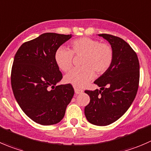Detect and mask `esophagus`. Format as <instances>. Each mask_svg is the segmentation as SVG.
<instances>
[{
    "instance_id": "esophagus-1",
    "label": "esophagus",
    "mask_w": 151,
    "mask_h": 151,
    "mask_svg": "<svg viewBox=\"0 0 151 151\" xmlns=\"http://www.w3.org/2000/svg\"><path fill=\"white\" fill-rule=\"evenodd\" d=\"M74 91L77 94H80V93H83V90L78 88H74Z\"/></svg>"
}]
</instances>
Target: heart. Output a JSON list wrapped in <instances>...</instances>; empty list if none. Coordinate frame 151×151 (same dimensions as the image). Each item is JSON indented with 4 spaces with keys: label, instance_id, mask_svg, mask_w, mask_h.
Masks as SVG:
<instances>
[{
    "label": "heart",
    "instance_id": "obj_1",
    "mask_svg": "<svg viewBox=\"0 0 151 151\" xmlns=\"http://www.w3.org/2000/svg\"><path fill=\"white\" fill-rule=\"evenodd\" d=\"M70 46V50L63 46L58 48L55 51V60L60 69L66 72L72 66L73 55H83L80 63L83 67L74 68L65 76V81L75 87H83L94 77L95 72L104 74L112 64L114 51L107 43L80 37L71 41Z\"/></svg>",
    "mask_w": 151,
    "mask_h": 151
}]
</instances>
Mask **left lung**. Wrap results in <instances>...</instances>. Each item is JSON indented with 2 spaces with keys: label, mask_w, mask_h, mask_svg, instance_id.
I'll return each instance as SVG.
<instances>
[{
  "label": "left lung",
  "mask_w": 151,
  "mask_h": 151,
  "mask_svg": "<svg viewBox=\"0 0 151 151\" xmlns=\"http://www.w3.org/2000/svg\"><path fill=\"white\" fill-rule=\"evenodd\" d=\"M98 35L110 43L114 59L109 69L93 82L100 90L85 91L90 96L85 115L90 123L106 126L119 119L135 99L139 82V63L136 52L122 38L108 34Z\"/></svg>",
  "instance_id": "obj_1"
}]
</instances>
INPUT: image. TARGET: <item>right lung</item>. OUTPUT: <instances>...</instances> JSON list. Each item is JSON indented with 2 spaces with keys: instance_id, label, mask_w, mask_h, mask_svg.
<instances>
[{
  "instance_id": "add662e5",
  "label": "right lung",
  "mask_w": 151,
  "mask_h": 151,
  "mask_svg": "<svg viewBox=\"0 0 151 151\" xmlns=\"http://www.w3.org/2000/svg\"><path fill=\"white\" fill-rule=\"evenodd\" d=\"M71 37L42 34L23 43L14 56L11 73L14 96L23 112L42 125L60 122L74 96L71 84L56 86L63 74L55 60V51Z\"/></svg>"
}]
</instances>
